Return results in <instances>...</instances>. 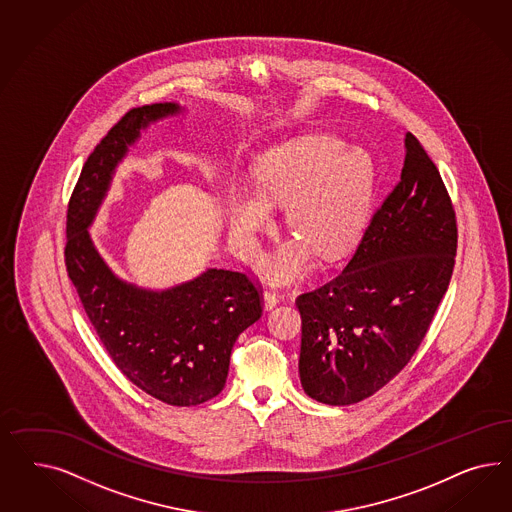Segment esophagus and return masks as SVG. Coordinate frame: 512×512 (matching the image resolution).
I'll use <instances>...</instances> for the list:
<instances>
[{
  "mask_svg": "<svg viewBox=\"0 0 512 512\" xmlns=\"http://www.w3.org/2000/svg\"><path fill=\"white\" fill-rule=\"evenodd\" d=\"M279 298H281V296H279L278 293L266 289L263 293L264 310H272V308L278 304Z\"/></svg>",
  "mask_w": 512,
  "mask_h": 512,
  "instance_id": "34e87169",
  "label": "esophagus"
}]
</instances>
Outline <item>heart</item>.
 <instances>
[{
    "label": "heart",
    "instance_id": "obj_1",
    "mask_svg": "<svg viewBox=\"0 0 512 512\" xmlns=\"http://www.w3.org/2000/svg\"><path fill=\"white\" fill-rule=\"evenodd\" d=\"M373 161L357 148L345 150L334 137H306L274 148L255 169L257 193L236 191L229 227L240 249L255 246L257 234L272 223L270 206H285L287 229L296 242L281 249L270 274L296 276L311 253L334 261L355 244L372 201Z\"/></svg>",
    "mask_w": 512,
    "mask_h": 512
}]
</instances>
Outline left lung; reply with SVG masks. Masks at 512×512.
Segmentation results:
<instances>
[{
	"mask_svg": "<svg viewBox=\"0 0 512 512\" xmlns=\"http://www.w3.org/2000/svg\"><path fill=\"white\" fill-rule=\"evenodd\" d=\"M458 244L447 187L419 140L405 133L392 189L340 276L296 298L298 373L328 405L370 398L417 353L449 289Z\"/></svg>",
	"mask_w": 512,
	"mask_h": 512,
	"instance_id": "obj_1",
	"label": "left lung"
}]
</instances>
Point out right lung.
<instances>
[{"mask_svg": "<svg viewBox=\"0 0 512 512\" xmlns=\"http://www.w3.org/2000/svg\"><path fill=\"white\" fill-rule=\"evenodd\" d=\"M178 103L129 110L84 163L67 208L65 264L110 358L146 394L169 405H199L227 381L234 341L261 319L253 281L206 268L197 278L152 291L118 278L88 233L116 167L150 124L184 112Z\"/></svg>", "mask_w": 512, "mask_h": 512, "instance_id": "obj_1", "label": "right lung"}]
</instances>
